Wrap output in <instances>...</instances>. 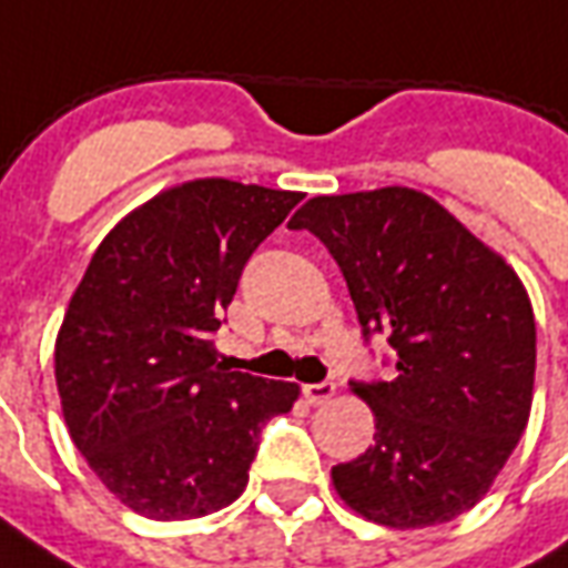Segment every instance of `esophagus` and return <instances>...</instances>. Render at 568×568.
Here are the masks:
<instances>
[{"mask_svg": "<svg viewBox=\"0 0 568 568\" xmlns=\"http://www.w3.org/2000/svg\"><path fill=\"white\" fill-rule=\"evenodd\" d=\"M334 393H337L334 383H307L304 386V398H307L310 405H325V402H332Z\"/></svg>", "mask_w": 568, "mask_h": 568, "instance_id": "obj_1", "label": "esophagus"}]
</instances>
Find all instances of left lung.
Here are the masks:
<instances>
[{
    "instance_id": "obj_1",
    "label": "left lung",
    "mask_w": 568,
    "mask_h": 568,
    "mask_svg": "<svg viewBox=\"0 0 568 568\" xmlns=\"http://www.w3.org/2000/svg\"><path fill=\"white\" fill-rule=\"evenodd\" d=\"M288 227L320 236L362 334H386L395 349L393 381L353 383L377 432L332 468L337 496L393 529L475 508L532 407L536 320L520 276L414 187L313 197Z\"/></svg>"
}]
</instances>
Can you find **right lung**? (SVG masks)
Wrapping results in <instances>:
<instances>
[{"label":"right lung","instance_id":"right-lung-1","mask_svg":"<svg viewBox=\"0 0 568 568\" xmlns=\"http://www.w3.org/2000/svg\"><path fill=\"white\" fill-rule=\"evenodd\" d=\"M304 194L194 179L105 234L54 346L63 419L93 475L130 511L187 520L246 489L258 432L297 383L219 365L210 334L252 252Z\"/></svg>","mask_w":568,"mask_h":568}]
</instances>
